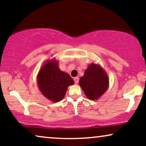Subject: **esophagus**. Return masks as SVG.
Returning <instances> with one entry per match:
<instances>
[{
  "mask_svg": "<svg viewBox=\"0 0 146 146\" xmlns=\"http://www.w3.org/2000/svg\"><path fill=\"white\" fill-rule=\"evenodd\" d=\"M74 80L76 84H78V82H79V78L78 77H75L74 78Z\"/></svg>",
  "mask_w": 146,
  "mask_h": 146,
  "instance_id": "34e87169",
  "label": "esophagus"
}]
</instances>
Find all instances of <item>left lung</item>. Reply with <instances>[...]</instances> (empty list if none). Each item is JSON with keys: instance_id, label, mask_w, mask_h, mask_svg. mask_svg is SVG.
Returning a JSON list of instances; mask_svg holds the SVG:
<instances>
[{"instance_id": "8db88e82", "label": "left lung", "mask_w": 146, "mask_h": 146, "mask_svg": "<svg viewBox=\"0 0 146 146\" xmlns=\"http://www.w3.org/2000/svg\"><path fill=\"white\" fill-rule=\"evenodd\" d=\"M79 84L88 98L96 100L108 88L109 78L100 65L91 63L80 79Z\"/></svg>"}]
</instances>
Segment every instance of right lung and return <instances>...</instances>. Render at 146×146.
<instances>
[{
    "label": "right lung",
    "instance_id": "obj_1",
    "mask_svg": "<svg viewBox=\"0 0 146 146\" xmlns=\"http://www.w3.org/2000/svg\"><path fill=\"white\" fill-rule=\"evenodd\" d=\"M39 90L52 102H58L65 96L68 87L74 84L68 74L59 68L58 61L54 58L48 60L42 66L37 75Z\"/></svg>",
    "mask_w": 146,
    "mask_h": 146
}]
</instances>
